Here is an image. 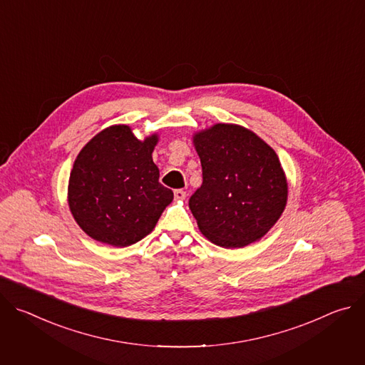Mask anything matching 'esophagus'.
Wrapping results in <instances>:
<instances>
[{"mask_svg": "<svg viewBox=\"0 0 365 365\" xmlns=\"http://www.w3.org/2000/svg\"><path fill=\"white\" fill-rule=\"evenodd\" d=\"M185 197H186V192H185L183 189H176V190H175V199L182 200V199H185Z\"/></svg>", "mask_w": 365, "mask_h": 365, "instance_id": "34e87169", "label": "esophagus"}]
</instances>
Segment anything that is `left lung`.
Returning <instances> with one entry per match:
<instances>
[{"mask_svg": "<svg viewBox=\"0 0 365 365\" xmlns=\"http://www.w3.org/2000/svg\"><path fill=\"white\" fill-rule=\"evenodd\" d=\"M202 185L189 199L200 232L224 248L262 238L287 202V182L274 150L250 130L217 124L193 137Z\"/></svg>", "mask_w": 365, "mask_h": 365, "instance_id": "8db88e82", "label": "left lung"}]
</instances>
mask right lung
Listing matches in <instances>:
<instances>
[{"mask_svg": "<svg viewBox=\"0 0 365 365\" xmlns=\"http://www.w3.org/2000/svg\"><path fill=\"white\" fill-rule=\"evenodd\" d=\"M155 143V134L140 141L128 125H113L81 150L69 178V207L91 238L127 247L158 224L173 192L159 182Z\"/></svg>", "mask_w": 365, "mask_h": 365, "instance_id": "right-lung-1", "label": "right lung"}]
</instances>
